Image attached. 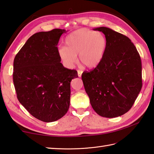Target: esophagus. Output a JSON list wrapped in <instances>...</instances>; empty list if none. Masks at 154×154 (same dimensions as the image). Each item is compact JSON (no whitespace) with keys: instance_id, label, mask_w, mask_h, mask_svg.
<instances>
[{"instance_id":"34e87169","label":"esophagus","mask_w":154,"mask_h":154,"mask_svg":"<svg viewBox=\"0 0 154 154\" xmlns=\"http://www.w3.org/2000/svg\"><path fill=\"white\" fill-rule=\"evenodd\" d=\"M77 73H78V77H81V75H82L83 71H81V70H78V71H77Z\"/></svg>"}]
</instances>
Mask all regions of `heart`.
<instances>
[{"mask_svg":"<svg viewBox=\"0 0 154 154\" xmlns=\"http://www.w3.org/2000/svg\"><path fill=\"white\" fill-rule=\"evenodd\" d=\"M65 46L59 48L57 53L62 63L69 69L73 68L80 62L87 68L97 67L103 61L107 41L100 32H94L87 28L78 29L65 38Z\"/></svg>","mask_w":154,"mask_h":154,"instance_id":"obj_1","label":"heart"}]
</instances>
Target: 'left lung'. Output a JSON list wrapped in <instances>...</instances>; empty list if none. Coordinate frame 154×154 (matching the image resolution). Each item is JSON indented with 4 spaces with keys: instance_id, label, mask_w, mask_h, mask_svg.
I'll list each match as a JSON object with an SVG mask.
<instances>
[{
    "instance_id": "8db88e82",
    "label": "left lung",
    "mask_w": 154,
    "mask_h": 154,
    "mask_svg": "<svg viewBox=\"0 0 154 154\" xmlns=\"http://www.w3.org/2000/svg\"><path fill=\"white\" fill-rule=\"evenodd\" d=\"M93 30L103 32L107 45L101 63L93 70L83 73L85 89L99 115L122 116L131 109L141 91V59L126 35L104 26Z\"/></svg>"
}]
</instances>
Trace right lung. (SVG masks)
<instances>
[{
	"label": "right lung",
	"mask_w": 154,
	"mask_h": 154,
	"mask_svg": "<svg viewBox=\"0 0 154 154\" xmlns=\"http://www.w3.org/2000/svg\"><path fill=\"white\" fill-rule=\"evenodd\" d=\"M67 31L40 32L28 39L14 60L13 82L17 98L31 115L45 122L63 117L70 104V83L76 70L61 63L57 44Z\"/></svg>",
	"instance_id": "1"
}]
</instances>
